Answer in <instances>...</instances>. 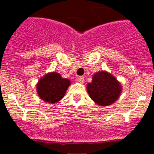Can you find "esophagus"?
Instances as JSON below:
<instances>
[{
	"instance_id": "1",
	"label": "esophagus",
	"mask_w": 154,
	"mask_h": 154,
	"mask_svg": "<svg viewBox=\"0 0 154 154\" xmlns=\"http://www.w3.org/2000/svg\"><path fill=\"white\" fill-rule=\"evenodd\" d=\"M77 80H78V82H80V83H83V82H84V77H83V76H79V77H77Z\"/></svg>"
}]
</instances>
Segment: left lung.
Here are the masks:
<instances>
[{
	"label": "left lung",
	"instance_id": "8db88e82",
	"mask_svg": "<svg viewBox=\"0 0 154 154\" xmlns=\"http://www.w3.org/2000/svg\"><path fill=\"white\" fill-rule=\"evenodd\" d=\"M90 97L100 106H108L119 98L122 87L116 77L106 71L96 73L87 85Z\"/></svg>",
	"mask_w": 154,
	"mask_h": 154
}]
</instances>
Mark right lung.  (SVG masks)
Here are the masks:
<instances>
[{"mask_svg":"<svg viewBox=\"0 0 154 154\" xmlns=\"http://www.w3.org/2000/svg\"><path fill=\"white\" fill-rule=\"evenodd\" d=\"M70 84L69 80L63 78L58 73H49L38 81L37 92L43 100L54 103L64 97Z\"/></svg>","mask_w":154,"mask_h":154,"instance_id":"1","label":"right lung"}]
</instances>
